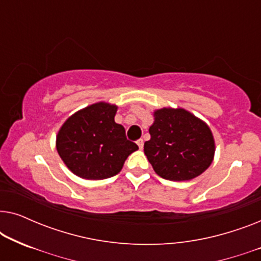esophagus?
I'll return each instance as SVG.
<instances>
[{"label": "esophagus", "mask_w": 261, "mask_h": 261, "mask_svg": "<svg viewBox=\"0 0 261 261\" xmlns=\"http://www.w3.org/2000/svg\"><path fill=\"white\" fill-rule=\"evenodd\" d=\"M137 144L140 149H142V147H144V140H142V139H139V140L137 141Z\"/></svg>", "instance_id": "obj_1"}]
</instances>
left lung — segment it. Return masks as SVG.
<instances>
[{
  "label": "left lung",
  "instance_id": "left-lung-1",
  "mask_svg": "<svg viewBox=\"0 0 261 261\" xmlns=\"http://www.w3.org/2000/svg\"><path fill=\"white\" fill-rule=\"evenodd\" d=\"M151 139L144 151L154 172L164 179L190 180L212 165L215 140L208 124L183 108L153 113Z\"/></svg>",
  "mask_w": 261,
  "mask_h": 261
}]
</instances>
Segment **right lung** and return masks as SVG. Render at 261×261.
Here are the masks:
<instances>
[{"label":"right lung","mask_w":261,"mask_h":261,"mask_svg":"<svg viewBox=\"0 0 261 261\" xmlns=\"http://www.w3.org/2000/svg\"><path fill=\"white\" fill-rule=\"evenodd\" d=\"M116 112L117 106L97 102L72 114L60 127L57 151L76 176L89 180L115 176L128 155L139 149L114 120Z\"/></svg>","instance_id":"1"}]
</instances>
